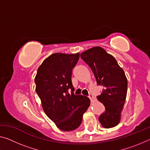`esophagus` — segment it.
Instances as JSON below:
<instances>
[{"instance_id":"esophagus-1","label":"esophagus","mask_w":150,"mask_h":150,"mask_svg":"<svg viewBox=\"0 0 150 150\" xmlns=\"http://www.w3.org/2000/svg\"><path fill=\"white\" fill-rule=\"evenodd\" d=\"M88 97H89V98H90V99H91V102H93V101L95 100V98L94 97V96L92 95V94H90L89 96H88Z\"/></svg>"}]
</instances>
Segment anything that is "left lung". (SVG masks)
<instances>
[{"mask_svg":"<svg viewBox=\"0 0 150 150\" xmlns=\"http://www.w3.org/2000/svg\"><path fill=\"white\" fill-rule=\"evenodd\" d=\"M81 57L93 71L98 85L103 87L97 99L105 106L98 120L104 128L117 126L127 95L128 81L124 70L112 55L103 48L93 47L81 54Z\"/></svg>","mask_w":150,"mask_h":150,"instance_id":"left-lung-1","label":"left lung"}]
</instances>
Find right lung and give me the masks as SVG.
<instances>
[{
    "label": "right lung",
    "instance_id": "1",
    "mask_svg": "<svg viewBox=\"0 0 150 150\" xmlns=\"http://www.w3.org/2000/svg\"><path fill=\"white\" fill-rule=\"evenodd\" d=\"M79 54H52L40 65L35 77V91L43 110L63 131L77 129L90 106L88 97L73 93L72 69L79 59ZM69 90H72L71 93Z\"/></svg>",
    "mask_w": 150,
    "mask_h": 150
}]
</instances>
